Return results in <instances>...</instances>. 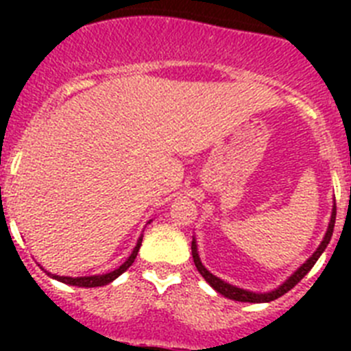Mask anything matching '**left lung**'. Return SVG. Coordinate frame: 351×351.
Here are the masks:
<instances>
[{
    "label": "left lung",
    "instance_id": "1",
    "mask_svg": "<svg viewBox=\"0 0 351 351\" xmlns=\"http://www.w3.org/2000/svg\"><path fill=\"white\" fill-rule=\"evenodd\" d=\"M334 223H336V202H334V206H332V214H330L328 228H327V232H325V237H324V241L320 243V246L316 247L315 253H313V255L309 256V258L306 260V262H304L302 265H300V267L297 269V271L293 272V274H291L283 285H280V287L274 288L272 291H265V293H256V291L243 290V288L234 287V285L226 283V281L219 280V278H216L214 274H210V272L204 267V263L200 262V256H198V250H197V241H195V237H193V241H191V255H193L195 267H197V271L202 274L204 280H206L207 283L214 288V290L218 291V293H221L223 297H226V299L239 300V302H255V304L271 302V300H276L278 297L285 295L288 290H291V288L295 287V285L302 280L304 276L311 271L313 265L316 263V260L320 258V255L325 251V247H327L328 243H330V237H332V232H334Z\"/></svg>",
    "mask_w": 351,
    "mask_h": 351
}]
</instances>
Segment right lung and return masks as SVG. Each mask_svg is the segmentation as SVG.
Returning <instances> with one entry per match:
<instances>
[{
	"label": "right lung",
	"mask_w": 351,
	"mask_h": 351,
	"mask_svg": "<svg viewBox=\"0 0 351 351\" xmlns=\"http://www.w3.org/2000/svg\"><path fill=\"white\" fill-rule=\"evenodd\" d=\"M142 246V235L138 237L137 241V246L133 247L132 255L126 258V262L123 263V265H119V267L116 269V271L112 272H107V274H98V276H82V278H70V276H56V274H51V272H47L51 278H54V280L61 281V283H66V285H71V287H82V288H95V287H104V285H108L112 283L116 278H119L123 272L126 271V269L132 265L133 262H135V258H137V253L138 250H141Z\"/></svg>",
	"instance_id": "right-lung-1"
}]
</instances>
